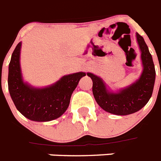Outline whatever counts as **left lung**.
Returning <instances> with one entry per match:
<instances>
[{
    "label": "left lung",
    "instance_id": "1",
    "mask_svg": "<svg viewBox=\"0 0 161 161\" xmlns=\"http://www.w3.org/2000/svg\"><path fill=\"white\" fill-rule=\"evenodd\" d=\"M136 39L142 52L143 71L138 80L118 93L109 92L102 79L87 73L93 81V95L97 103L103 110L117 115H127L142 108L151 99L155 79L153 60L147 43L139 34Z\"/></svg>",
    "mask_w": 161,
    "mask_h": 161
}]
</instances>
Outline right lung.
Returning <instances> with one entry per match:
<instances>
[{
	"label": "right lung",
	"mask_w": 161,
	"mask_h": 161,
	"mask_svg": "<svg viewBox=\"0 0 161 161\" xmlns=\"http://www.w3.org/2000/svg\"><path fill=\"white\" fill-rule=\"evenodd\" d=\"M21 42L14 48L9 64L8 88L17 109L32 121L47 122L64 114L70 103L71 94L80 78L86 75L77 72L65 75L53 86L33 88L24 83L19 66Z\"/></svg>",
	"instance_id": "add662e5"
}]
</instances>
